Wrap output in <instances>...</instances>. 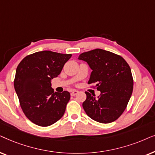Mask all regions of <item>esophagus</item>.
I'll return each mask as SVG.
<instances>
[{
    "label": "esophagus",
    "instance_id": "esophagus-1",
    "mask_svg": "<svg viewBox=\"0 0 155 155\" xmlns=\"http://www.w3.org/2000/svg\"><path fill=\"white\" fill-rule=\"evenodd\" d=\"M77 94H78V91H73L71 93V96H75V95H76Z\"/></svg>",
    "mask_w": 155,
    "mask_h": 155
}]
</instances>
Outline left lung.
I'll return each mask as SVG.
<instances>
[{
  "label": "left lung",
  "instance_id": "8db88e82",
  "mask_svg": "<svg viewBox=\"0 0 155 155\" xmlns=\"http://www.w3.org/2000/svg\"><path fill=\"white\" fill-rule=\"evenodd\" d=\"M79 59L92 69L88 84L101 91L98 98L86 91L83 108L88 117L101 123L116 120L126 108L133 90V79L127 61L116 54L96 49L81 54Z\"/></svg>",
  "mask_w": 155,
  "mask_h": 155
}]
</instances>
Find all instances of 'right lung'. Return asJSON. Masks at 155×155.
<instances>
[{
  "label": "right lung",
  "mask_w": 155,
  "mask_h": 155,
  "mask_svg": "<svg viewBox=\"0 0 155 155\" xmlns=\"http://www.w3.org/2000/svg\"><path fill=\"white\" fill-rule=\"evenodd\" d=\"M71 54L42 51L26 56L18 64L14 87L25 116L39 126L47 127L64 114L69 92L54 91L51 80L61 73Z\"/></svg>",
  "instance_id": "1"
}]
</instances>
